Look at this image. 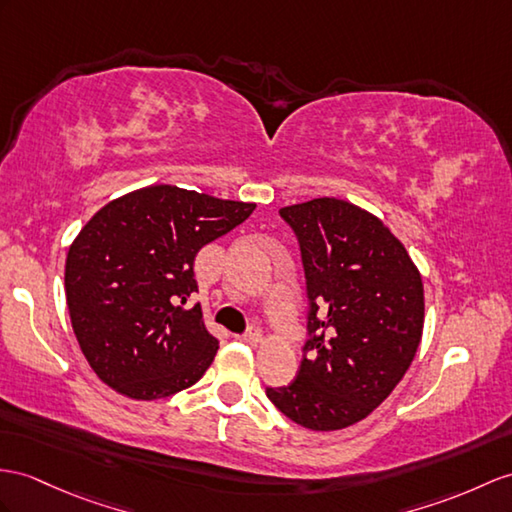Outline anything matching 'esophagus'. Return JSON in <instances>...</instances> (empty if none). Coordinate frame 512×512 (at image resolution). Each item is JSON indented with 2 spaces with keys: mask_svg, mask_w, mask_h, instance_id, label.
<instances>
[{
  "mask_svg": "<svg viewBox=\"0 0 512 512\" xmlns=\"http://www.w3.org/2000/svg\"><path fill=\"white\" fill-rule=\"evenodd\" d=\"M241 341H247V343H258L260 339H263V330H260L258 326H249L243 334H239Z\"/></svg>",
  "mask_w": 512,
  "mask_h": 512,
  "instance_id": "obj_1",
  "label": "esophagus"
}]
</instances>
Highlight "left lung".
<instances>
[{
    "label": "left lung",
    "instance_id": "left-lung-1",
    "mask_svg": "<svg viewBox=\"0 0 512 512\" xmlns=\"http://www.w3.org/2000/svg\"><path fill=\"white\" fill-rule=\"evenodd\" d=\"M302 254L306 341L297 378L267 386L308 430L365 419L404 378L423 330V284L404 245L367 210L334 197L280 208Z\"/></svg>",
    "mask_w": 512,
    "mask_h": 512
}]
</instances>
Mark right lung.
<instances>
[{
  "mask_svg": "<svg viewBox=\"0 0 512 512\" xmlns=\"http://www.w3.org/2000/svg\"><path fill=\"white\" fill-rule=\"evenodd\" d=\"M178 186H147L106 204L73 241L65 291L80 350L110 389L160 400L189 389L213 363L219 341L197 293L195 256L254 213Z\"/></svg>",
  "mask_w": 512,
  "mask_h": 512,
  "instance_id": "obj_1",
  "label": "right lung"
}]
</instances>
